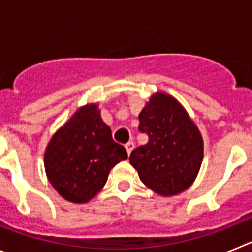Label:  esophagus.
I'll return each mask as SVG.
<instances>
[{
    "mask_svg": "<svg viewBox=\"0 0 252 252\" xmlns=\"http://www.w3.org/2000/svg\"><path fill=\"white\" fill-rule=\"evenodd\" d=\"M125 148H126V150H127V154L130 155L131 151H132L133 148H135V144H133L132 141H130V142H127L126 145H125Z\"/></svg>",
    "mask_w": 252,
    "mask_h": 252,
    "instance_id": "esophagus-1",
    "label": "esophagus"
}]
</instances>
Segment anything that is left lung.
Instances as JSON below:
<instances>
[{
	"label": "left lung",
	"mask_w": 252,
	"mask_h": 252,
	"mask_svg": "<svg viewBox=\"0 0 252 252\" xmlns=\"http://www.w3.org/2000/svg\"><path fill=\"white\" fill-rule=\"evenodd\" d=\"M139 120V130L148 135L149 141L132 150L130 164L155 193L179 194L192 186L201 168V132L183 106L162 92L151 95Z\"/></svg>",
	"instance_id": "8db88e82"
}]
</instances>
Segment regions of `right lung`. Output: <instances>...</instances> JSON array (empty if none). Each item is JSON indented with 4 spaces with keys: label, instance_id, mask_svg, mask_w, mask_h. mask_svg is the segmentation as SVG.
<instances>
[{
    "label": "right lung",
    "instance_id": "1",
    "mask_svg": "<svg viewBox=\"0 0 252 252\" xmlns=\"http://www.w3.org/2000/svg\"><path fill=\"white\" fill-rule=\"evenodd\" d=\"M127 151L113 141L97 104L81 107L55 132L44 155L49 182L64 199L91 201L106 184L110 170Z\"/></svg>",
    "mask_w": 252,
    "mask_h": 252
}]
</instances>
